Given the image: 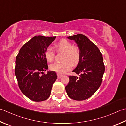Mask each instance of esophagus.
<instances>
[{"instance_id":"obj_1","label":"esophagus","mask_w":126,"mask_h":126,"mask_svg":"<svg viewBox=\"0 0 126 126\" xmlns=\"http://www.w3.org/2000/svg\"><path fill=\"white\" fill-rule=\"evenodd\" d=\"M57 78H61L63 76V75L60 74V73H57Z\"/></svg>"}]
</instances>
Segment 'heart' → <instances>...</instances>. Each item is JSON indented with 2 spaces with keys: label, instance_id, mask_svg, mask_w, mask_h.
I'll return each instance as SVG.
<instances>
[{
  "label": "heart",
  "instance_id": "obj_1",
  "mask_svg": "<svg viewBox=\"0 0 126 126\" xmlns=\"http://www.w3.org/2000/svg\"><path fill=\"white\" fill-rule=\"evenodd\" d=\"M57 51L63 52L62 62H56L50 65V69L59 73H64L71 69L72 63L76 64L79 61L80 52L78 47L65 39L61 40L57 45ZM56 56V52L53 48L48 47L45 51V57L49 62L53 61Z\"/></svg>",
  "mask_w": 126,
  "mask_h": 126
}]
</instances>
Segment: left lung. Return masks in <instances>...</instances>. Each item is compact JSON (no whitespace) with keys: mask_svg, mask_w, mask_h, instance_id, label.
Here are the masks:
<instances>
[{"mask_svg":"<svg viewBox=\"0 0 126 126\" xmlns=\"http://www.w3.org/2000/svg\"><path fill=\"white\" fill-rule=\"evenodd\" d=\"M68 38L74 40L80 52L79 63L73 71L80 76L69 75L65 90L70 99L82 101L91 97L101 85L105 72L102 55L96 46L85 35L78 34Z\"/></svg>","mask_w":126,"mask_h":126,"instance_id":"8db88e82","label":"left lung"}]
</instances>
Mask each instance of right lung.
Wrapping results in <instances>:
<instances>
[{
  "label": "right lung",
  "instance_id": "add662e5",
  "mask_svg": "<svg viewBox=\"0 0 126 126\" xmlns=\"http://www.w3.org/2000/svg\"><path fill=\"white\" fill-rule=\"evenodd\" d=\"M56 37L35 36L22 46L16 57L15 74L18 85L22 93L33 101L47 100L57 79L53 71L43 74L48 68L45 51Z\"/></svg>",
  "mask_w": 126,
  "mask_h": 126
}]
</instances>
